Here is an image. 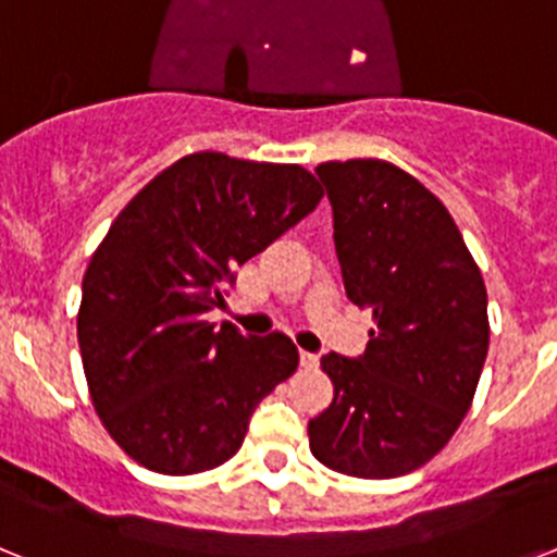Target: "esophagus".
Listing matches in <instances>:
<instances>
[{
	"instance_id": "1",
	"label": "esophagus",
	"mask_w": 557,
	"mask_h": 557,
	"mask_svg": "<svg viewBox=\"0 0 557 557\" xmlns=\"http://www.w3.org/2000/svg\"><path fill=\"white\" fill-rule=\"evenodd\" d=\"M301 366L304 368H314V366H318V354L301 351Z\"/></svg>"
}]
</instances>
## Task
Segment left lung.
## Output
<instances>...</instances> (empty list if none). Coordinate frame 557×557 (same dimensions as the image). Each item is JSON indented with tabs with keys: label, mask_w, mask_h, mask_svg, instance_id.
<instances>
[{
	"label": "left lung",
	"mask_w": 557,
	"mask_h": 557,
	"mask_svg": "<svg viewBox=\"0 0 557 557\" xmlns=\"http://www.w3.org/2000/svg\"><path fill=\"white\" fill-rule=\"evenodd\" d=\"M326 186L348 301L371 309L359 357L323 354L332 405L309 449L348 476L421 469L469 412L488 354V295L446 206L379 159L314 166Z\"/></svg>",
	"instance_id": "obj_1"
}]
</instances>
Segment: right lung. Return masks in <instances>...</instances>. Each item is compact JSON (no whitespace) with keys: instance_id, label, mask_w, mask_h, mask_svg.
<instances>
[{"instance_id":"add662e5","label":"right lung","mask_w":557,"mask_h":557,"mask_svg":"<svg viewBox=\"0 0 557 557\" xmlns=\"http://www.w3.org/2000/svg\"><path fill=\"white\" fill-rule=\"evenodd\" d=\"M298 164L195 152L120 211L83 275L77 343L111 437L159 474H198L243 446L256 405L298 368L282 332L203 318L236 268L321 203Z\"/></svg>"}]
</instances>
